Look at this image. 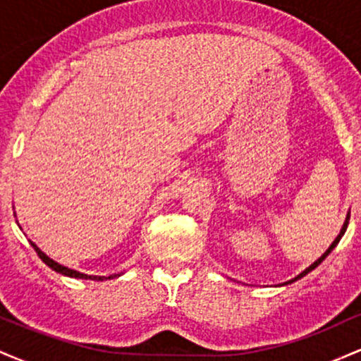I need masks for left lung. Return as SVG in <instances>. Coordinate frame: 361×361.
Here are the masks:
<instances>
[{
  "label": "left lung",
  "mask_w": 361,
  "mask_h": 361,
  "mask_svg": "<svg viewBox=\"0 0 361 361\" xmlns=\"http://www.w3.org/2000/svg\"><path fill=\"white\" fill-rule=\"evenodd\" d=\"M348 221H350V215H348V217H346V221H345V224H343V227H341V231H339L338 238H336V239H334V241H333V244H331V246H329V247H327V251L324 252V255H322V256H321V258H319L317 261H314V263H312V264H310V267H309V268H305V270H304V271H302V273H300V275H297V276H295V279H292V280H290V281H285V283H281V285H288V283H293V281H295V280H299V279H302V276H305V275H307V273H309V271H312V270H314V268H316V267H319V264H321V263H322V259H324V258H326V256H327V255H329V252H331V251H333V250H334V247H336V244L339 243V239H341V238H343V234H345V231H346V227H348Z\"/></svg>",
  "instance_id": "left-lung-1"
}]
</instances>
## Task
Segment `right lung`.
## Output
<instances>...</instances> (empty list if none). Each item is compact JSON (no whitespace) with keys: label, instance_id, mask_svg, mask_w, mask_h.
Returning a JSON list of instances; mask_svg holds the SVG:
<instances>
[{"label":"right lung","instance_id":"obj_1","mask_svg":"<svg viewBox=\"0 0 361 361\" xmlns=\"http://www.w3.org/2000/svg\"><path fill=\"white\" fill-rule=\"evenodd\" d=\"M32 246H34V250L37 255H39V258L44 261L45 264H47L49 268H52L54 271L61 273V275L64 276H71V279H82V280H97V281H103V280H110V279H115V276H120V275H110V276H94V275H86V273H81V271H76V270H71V268L68 267H62V264L57 263V261H54L49 258L47 255H45L44 251H40V247H37V244L30 243Z\"/></svg>","mask_w":361,"mask_h":361}]
</instances>
